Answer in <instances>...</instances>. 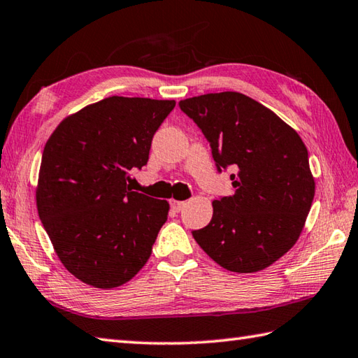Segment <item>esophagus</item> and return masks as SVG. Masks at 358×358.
I'll return each mask as SVG.
<instances>
[{
  "label": "esophagus",
  "instance_id": "esophagus-1",
  "mask_svg": "<svg viewBox=\"0 0 358 358\" xmlns=\"http://www.w3.org/2000/svg\"><path fill=\"white\" fill-rule=\"evenodd\" d=\"M185 205H186L185 201H180V200H171V208L173 209L175 213H180L181 209L185 208Z\"/></svg>",
  "mask_w": 358,
  "mask_h": 358
}]
</instances>
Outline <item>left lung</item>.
<instances>
[{
  "mask_svg": "<svg viewBox=\"0 0 358 358\" xmlns=\"http://www.w3.org/2000/svg\"><path fill=\"white\" fill-rule=\"evenodd\" d=\"M180 108L211 144L217 169L233 166L236 191L213 201L209 225L192 231L220 267L255 273L270 267L299 239L315 180L303 139L262 103L237 91L189 97Z\"/></svg>",
  "mask_w": 358,
  "mask_h": 358,
  "instance_id": "left-lung-1",
  "label": "left lung"
}]
</instances>
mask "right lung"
<instances>
[{"label":"right lung","mask_w":358,"mask_h":358,"mask_svg":"<svg viewBox=\"0 0 358 358\" xmlns=\"http://www.w3.org/2000/svg\"><path fill=\"white\" fill-rule=\"evenodd\" d=\"M175 101L110 96L66 116L41 157L37 211L73 276L115 289L152 255L169 203L127 186L149 161L152 138Z\"/></svg>","instance_id":"obj_1"}]
</instances>
